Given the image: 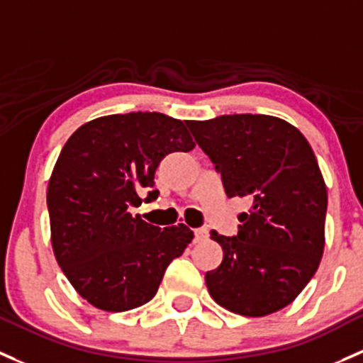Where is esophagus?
Instances as JSON below:
<instances>
[{"label":"esophagus","instance_id":"1","mask_svg":"<svg viewBox=\"0 0 363 363\" xmlns=\"http://www.w3.org/2000/svg\"><path fill=\"white\" fill-rule=\"evenodd\" d=\"M207 238H208L207 228H198V230H194V240H196V242H205Z\"/></svg>","mask_w":363,"mask_h":363}]
</instances>
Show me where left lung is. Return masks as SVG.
I'll list each match as a JSON object with an SVG mask.
<instances>
[{
  "label": "left lung",
  "instance_id": "left-lung-1",
  "mask_svg": "<svg viewBox=\"0 0 363 363\" xmlns=\"http://www.w3.org/2000/svg\"><path fill=\"white\" fill-rule=\"evenodd\" d=\"M230 198H245L236 236L212 231L223 247L205 284L217 304L266 316L291 304L316 273L325 247L327 188L310 143L268 114H224L188 121Z\"/></svg>",
  "mask_w": 363,
  "mask_h": 363
}]
</instances>
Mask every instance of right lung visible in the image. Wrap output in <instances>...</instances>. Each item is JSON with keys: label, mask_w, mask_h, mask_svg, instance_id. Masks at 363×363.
Here are the masks:
<instances>
[{"label": "right lung", "mask_w": 363, "mask_h": 363, "mask_svg": "<svg viewBox=\"0 0 363 363\" xmlns=\"http://www.w3.org/2000/svg\"><path fill=\"white\" fill-rule=\"evenodd\" d=\"M186 121L162 113L109 114L64 144L48 181L52 249L74 291L104 311L155 297L165 269L191 243L184 224L160 230L128 212L158 198L155 172L167 155L191 151Z\"/></svg>", "instance_id": "1"}]
</instances>
